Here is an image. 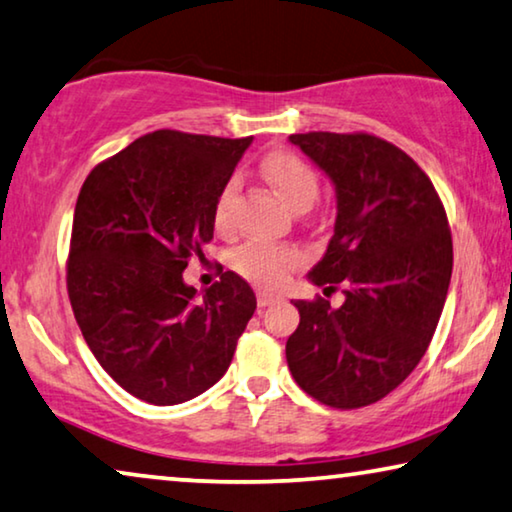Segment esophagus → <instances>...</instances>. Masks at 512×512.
Listing matches in <instances>:
<instances>
[{
	"instance_id": "obj_1",
	"label": "esophagus",
	"mask_w": 512,
	"mask_h": 512,
	"mask_svg": "<svg viewBox=\"0 0 512 512\" xmlns=\"http://www.w3.org/2000/svg\"><path fill=\"white\" fill-rule=\"evenodd\" d=\"M278 299H280V296L273 294V292H257V305H259V308H266V305L276 303Z\"/></svg>"
}]
</instances>
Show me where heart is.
I'll return each mask as SVG.
<instances>
[{"instance_id":"b5f03b06","label":"heart","mask_w":512,"mask_h":512,"mask_svg":"<svg viewBox=\"0 0 512 512\" xmlns=\"http://www.w3.org/2000/svg\"><path fill=\"white\" fill-rule=\"evenodd\" d=\"M264 174L271 181V186L278 190L282 200L292 204L294 209L317 200L319 181L315 170L303 158L292 154V151H273V154L266 156ZM234 190L236 181L230 179L218 193L216 207H213V223H216L218 230H225L230 225ZM301 262V250L294 246H285V243L250 241L232 255L234 271L264 287L282 285L289 276V271H294Z\"/></svg>"}]
</instances>
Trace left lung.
Instances as JSON below:
<instances>
[{
  "label": "left lung",
  "mask_w": 512,
  "mask_h": 512,
  "mask_svg": "<svg viewBox=\"0 0 512 512\" xmlns=\"http://www.w3.org/2000/svg\"><path fill=\"white\" fill-rule=\"evenodd\" d=\"M335 186L333 236L308 280L345 303L296 301L285 354L305 393L335 409L386 398L430 345L453 273L448 218L427 174L368 133L289 135Z\"/></svg>",
  "instance_id": "left-lung-1"
}]
</instances>
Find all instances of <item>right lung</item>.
Returning <instances> with one entry per match:
<instances>
[{
	"label": "right lung",
	"mask_w": 512,
	"mask_h": 512,
	"mask_svg": "<svg viewBox=\"0 0 512 512\" xmlns=\"http://www.w3.org/2000/svg\"><path fill=\"white\" fill-rule=\"evenodd\" d=\"M253 137L156 131L98 163L73 216L66 285L96 361L156 407L193 400L230 368L257 308L234 271L197 289L188 257L213 239V207Z\"/></svg>",
	"instance_id": "1"
}]
</instances>
